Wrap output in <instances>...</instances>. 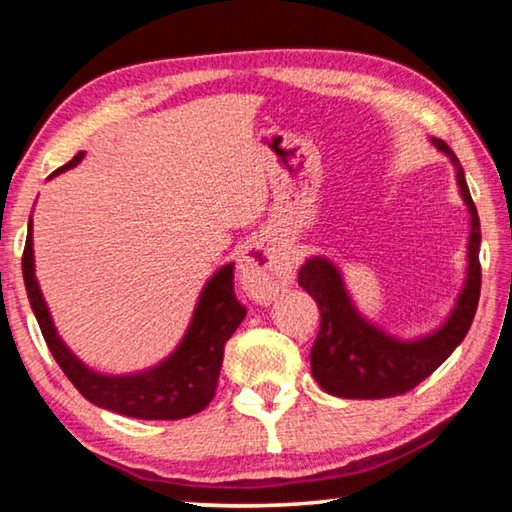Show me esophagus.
Listing matches in <instances>:
<instances>
[{"label": "esophagus", "mask_w": 512, "mask_h": 512, "mask_svg": "<svg viewBox=\"0 0 512 512\" xmlns=\"http://www.w3.org/2000/svg\"><path fill=\"white\" fill-rule=\"evenodd\" d=\"M237 268L241 289L250 300L262 302V305L275 300L291 282V266L259 244H250L241 250Z\"/></svg>", "instance_id": "obj_1"}]
</instances>
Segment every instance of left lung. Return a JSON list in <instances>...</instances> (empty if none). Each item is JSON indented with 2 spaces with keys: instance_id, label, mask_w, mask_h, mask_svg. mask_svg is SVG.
Here are the masks:
<instances>
[{
  "instance_id": "8db88e82",
  "label": "left lung",
  "mask_w": 512,
  "mask_h": 512,
  "mask_svg": "<svg viewBox=\"0 0 512 512\" xmlns=\"http://www.w3.org/2000/svg\"><path fill=\"white\" fill-rule=\"evenodd\" d=\"M431 146L452 162L458 194L470 214L465 277L443 323L431 332L402 339L361 314L345 287L339 264L311 255L300 266L298 284L320 309V329L311 348V375L325 393L345 400H381L411 391L452 354L470 329L481 293V223L465 183L461 162L449 146L431 137Z\"/></svg>"
}]
</instances>
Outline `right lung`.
<instances>
[{
    "label": "right lung",
    "instance_id": "1",
    "mask_svg": "<svg viewBox=\"0 0 512 512\" xmlns=\"http://www.w3.org/2000/svg\"><path fill=\"white\" fill-rule=\"evenodd\" d=\"M83 158L85 153L79 151L49 178L74 169ZM22 275L49 352L85 400L99 409L137 420H180L203 411L212 402L219 384L223 345L246 318V307L235 296V262L216 268L210 280L203 284L192 320L173 352L149 368L124 372V375H108L90 368L60 339L36 277L33 219H29Z\"/></svg>",
    "mask_w": 512,
    "mask_h": 512
}]
</instances>
